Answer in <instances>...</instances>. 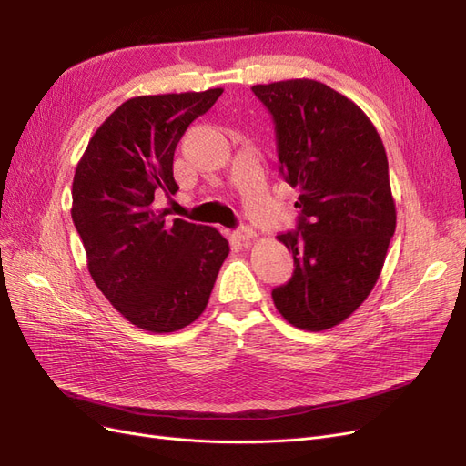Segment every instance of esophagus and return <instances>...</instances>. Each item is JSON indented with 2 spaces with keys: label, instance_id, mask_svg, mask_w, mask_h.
Masks as SVG:
<instances>
[{
  "label": "esophagus",
  "instance_id": "esophagus-1",
  "mask_svg": "<svg viewBox=\"0 0 466 466\" xmlns=\"http://www.w3.org/2000/svg\"><path fill=\"white\" fill-rule=\"evenodd\" d=\"M235 237L238 238V241L247 243V241H252V238L257 237V231H252L250 228H247V225H243V228H238V229L235 231Z\"/></svg>",
  "mask_w": 466,
  "mask_h": 466
}]
</instances>
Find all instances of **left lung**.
<instances>
[{"label":"left lung","mask_w":466,"mask_h":466,"mask_svg":"<svg viewBox=\"0 0 466 466\" xmlns=\"http://www.w3.org/2000/svg\"><path fill=\"white\" fill-rule=\"evenodd\" d=\"M252 93L274 118L279 173L301 192L298 229L278 235L295 270L272 299L293 327L327 330L368 299L397 228L385 146L365 112L320 81Z\"/></svg>","instance_id":"1"}]
</instances>
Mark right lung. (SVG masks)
Masks as SVG:
<instances>
[{
  "instance_id": "obj_1",
  "label": "right lung",
  "mask_w": 466,
  "mask_h": 466,
  "mask_svg": "<svg viewBox=\"0 0 466 466\" xmlns=\"http://www.w3.org/2000/svg\"><path fill=\"white\" fill-rule=\"evenodd\" d=\"M223 89L134 96L98 126L77 163L72 218L96 288L137 329L175 332L209 301L228 238L208 225L167 221L155 194H175L177 144Z\"/></svg>"
}]
</instances>
